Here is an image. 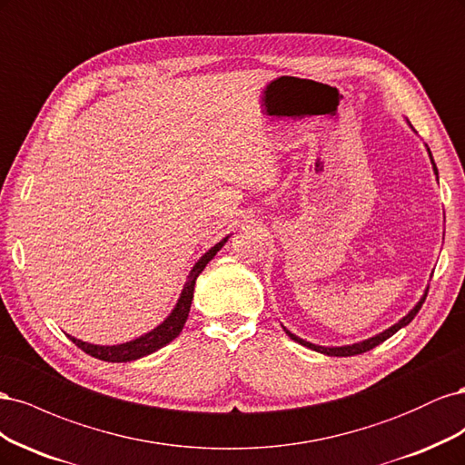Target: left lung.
<instances>
[{
    "label": "left lung",
    "instance_id": "1",
    "mask_svg": "<svg viewBox=\"0 0 465 465\" xmlns=\"http://www.w3.org/2000/svg\"><path fill=\"white\" fill-rule=\"evenodd\" d=\"M407 124H410V120H407ZM410 128L413 130V125L410 124ZM415 132V130H413ZM427 147V153H429V159H430V164H432V171H434V174H436V180H439V168H436V164H434V159H432V153H430V149H429V145H425ZM427 292H429V287L425 289V292H423V297L419 299V302L411 308L410 312H407L400 322H396L393 323V326H390L388 330H384V331H380V333H376V335H372V337H369V340H362V341H359V343H353V345H341V347H323V345H316V343H311V341H306V340H302V337H299V335H294L292 331H289L285 326H283V330H285V333L291 337L292 341H297V343H301V345H304V347H308V349H312V351H318V353H322V355H330V357H351V355H361V353H364V351H371L372 347H376V345H380L382 341H386L388 337H391L393 333H396L398 330H401V328H405L407 323H410L415 316H417V312L420 311V306H423V302H425V299H427Z\"/></svg>",
    "mask_w": 465,
    "mask_h": 465
}]
</instances>
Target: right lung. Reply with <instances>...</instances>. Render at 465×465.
<instances>
[{
    "label": "right lung",
    "mask_w": 465,
    "mask_h": 465,
    "mask_svg": "<svg viewBox=\"0 0 465 465\" xmlns=\"http://www.w3.org/2000/svg\"><path fill=\"white\" fill-rule=\"evenodd\" d=\"M231 236V234H229ZM229 236H224L221 242H217L213 248H209L205 254L195 262V265L190 270L188 277H186V283L182 287V292L178 297V302L174 304L173 312L168 314L157 328H153L151 331L143 333L135 337L132 341H125V343H118V345H94V343H87V341H81L77 337L67 335L69 340H72L79 349L85 351L87 355L94 357V359H101V361H108V362H130V361H137L142 357H147L154 351H159L161 347H164L166 343H171L174 337L180 335L182 328H184V323L188 320L190 314V306L193 301V287H195V279L200 277V273L205 270V265L215 258L217 252L224 246V242L229 241Z\"/></svg>",
    "instance_id": "1"
}]
</instances>
